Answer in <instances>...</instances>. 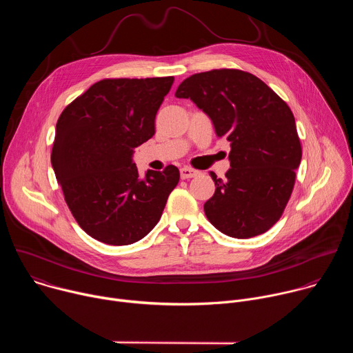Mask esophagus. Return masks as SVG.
<instances>
[{"instance_id":"obj_1","label":"esophagus","mask_w":353,"mask_h":353,"mask_svg":"<svg viewBox=\"0 0 353 353\" xmlns=\"http://www.w3.org/2000/svg\"><path fill=\"white\" fill-rule=\"evenodd\" d=\"M198 174H199V172H196V170H194V169H191V168H183V169L180 170V176H181L183 180L191 179V177H196Z\"/></svg>"}]
</instances>
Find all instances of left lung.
<instances>
[{"label": "left lung", "mask_w": 353, "mask_h": 353, "mask_svg": "<svg viewBox=\"0 0 353 353\" xmlns=\"http://www.w3.org/2000/svg\"><path fill=\"white\" fill-rule=\"evenodd\" d=\"M176 97L190 99L230 142L226 180L210 176L215 192L204 204L222 233L248 239L267 232L290 198L301 146L289 106L261 79L240 70H212L184 79Z\"/></svg>", "instance_id": "1"}]
</instances>
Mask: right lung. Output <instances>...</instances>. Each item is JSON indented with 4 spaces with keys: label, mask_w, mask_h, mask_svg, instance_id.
I'll list each match as a JSON object with an SVG mask.
<instances>
[{
    "label": "right lung",
    "mask_w": 353,
    "mask_h": 353,
    "mask_svg": "<svg viewBox=\"0 0 353 353\" xmlns=\"http://www.w3.org/2000/svg\"><path fill=\"white\" fill-rule=\"evenodd\" d=\"M174 78L103 79L61 113L52 166L78 225L93 239L127 245L159 222L180 172L146 170L135 148L155 134V117Z\"/></svg>",
    "instance_id": "right-lung-1"
}]
</instances>
